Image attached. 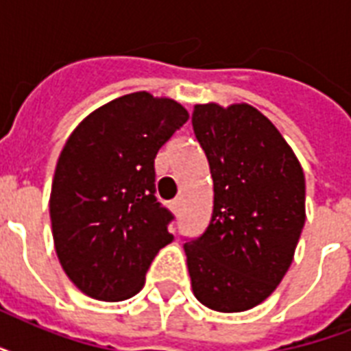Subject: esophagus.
<instances>
[{"instance_id":"esophagus-1","label":"esophagus","mask_w":351,"mask_h":351,"mask_svg":"<svg viewBox=\"0 0 351 351\" xmlns=\"http://www.w3.org/2000/svg\"><path fill=\"white\" fill-rule=\"evenodd\" d=\"M171 208H173V211H175V213H180V209H182V198H180V197L175 198V200L171 202Z\"/></svg>"}]
</instances>
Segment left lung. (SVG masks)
<instances>
[{"label": "left lung", "mask_w": 351, "mask_h": 351, "mask_svg": "<svg viewBox=\"0 0 351 351\" xmlns=\"http://www.w3.org/2000/svg\"><path fill=\"white\" fill-rule=\"evenodd\" d=\"M191 121L215 191L208 230L184 244L193 293L215 311L251 310L291 266L306 220L304 171L247 104L195 106Z\"/></svg>", "instance_id": "8db88e82"}]
</instances>
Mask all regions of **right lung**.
<instances>
[{
	"instance_id": "1",
	"label": "right lung",
	"mask_w": 351,
	"mask_h": 351,
	"mask_svg": "<svg viewBox=\"0 0 351 351\" xmlns=\"http://www.w3.org/2000/svg\"><path fill=\"white\" fill-rule=\"evenodd\" d=\"M187 118L178 101L140 90L93 111L69 136L49 208L60 264L85 295L131 299L173 240V215L154 197V158Z\"/></svg>"
}]
</instances>
